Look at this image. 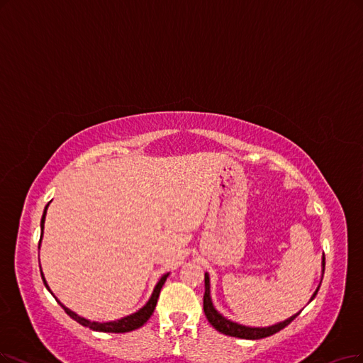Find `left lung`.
Instances as JSON below:
<instances>
[{"label": "left lung", "instance_id": "left-lung-1", "mask_svg": "<svg viewBox=\"0 0 363 363\" xmlns=\"http://www.w3.org/2000/svg\"><path fill=\"white\" fill-rule=\"evenodd\" d=\"M321 266H323V272H325V256H323V260H321ZM318 289H320V286H318L317 290L314 291V294L311 296L310 302L315 298V294H317ZM203 311H205V315H206L209 323H211L213 328H216L218 332H221V333H224V335H229V337L242 338V340H262V338H266V337H271V335L279 332L281 329H284L287 325H290L291 321L301 314V311H299V313H296L294 315L289 317L287 320L279 321V323L272 325V326H267V328H250V326H244V325L235 323V321L227 320L225 317H223V315L216 310V306H213L212 299H211V284H209V274H208V272H205Z\"/></svg>", "mask_w": 363, "mask_h": 363}]
</instances>
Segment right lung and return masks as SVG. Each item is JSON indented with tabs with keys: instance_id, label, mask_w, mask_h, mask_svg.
Here are the masks:
<instances>
[{
	"instance_id": "obj_1",
	"label": "right lung",
	"mask_w": 363,
	"mask_h": 363,
	"mask_svg": "<svg viewBox=\"0 0 363 363\" xmlns=\"http://www.w3.org/2000/svg\"><path fill=\"white\" fill-rule=\"evenodd\" d=\"M48 206H49V203L46 205V208H45V211H43L42 223H40V229H42V233H40V242H42V238H43L45 218H46ZM40 242H38V248H40ZM40 274H42V279H43V283H45L46 289L50 291V289H49V286H48V283H46V279H45V275H43V272H42V267H40ZM167 277H169V274H164L163 277L160 278L157 286L154 287V291H152V294H151L150 301H147V302L140 308L139 311L133 313V314H130V315H127V317L119 318V320H115V321H106V323H99V321H91V320H86V318H84V317H80V315H77L76 313H73L72 310H69V308H67V306H64L55 296H53V298H55V299L58 301V303L64 308V311H65L67 314H69L73 320H76L79 325H82V326H85V328H89V329H92V330H97V332L124 333V332H130V330H134V329H139L140 326H143V325L146 323L147 320H150V317L152 315V313H154V310H155V305H157V301H158V296H160L161 287H163V284L166 283ZM50 293H52V291H50ZM52 294H53V293H52Z\"/></svg>"
}]
</instances>
